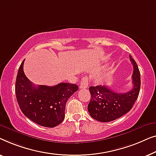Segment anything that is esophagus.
<instances>
[{
	"label": "esophagus",
	"mask_w": 156,
	"mask_h": 156,
	"mask_svg": "<svg viewBox=\"0 0 156 156\" xmlns=\"http://www.w3.org/2000/svg\"><path fill=\"white\" fill-rule=\"evenodd\" d=\"M87 85H88V79H87V77H83L80 82V89L87 88Z\"/></svg>",
	"instance_id": "obj_1"
}]
</instances>
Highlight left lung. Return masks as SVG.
Segmentation results:
<instances>
[{
    "label": "left lung",
    "mask_w": 156,
    "mask_h": 156,
    "mask_svg": "<svg viewBox=\"0 0 156 156\" xmlns=\"http://www.w3.org/2000/svg\"><path fill=\"white\" fill-rule=\"evenodd\" d=\"M129 58L133 67V87L131 90L120 93L102 85L89 87L91 99L87 109L95 120L102 122L114 121L130 111L137 100L141 87V75L134 59L131 55Z\"/></svg>",
    "instance_id": "1"
}]
</instances>
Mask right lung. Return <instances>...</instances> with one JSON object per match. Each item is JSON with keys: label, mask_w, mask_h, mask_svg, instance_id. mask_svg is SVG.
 Returning a JSON list of instances; mask_svg holds the SVG:
<instances>
[{"label": "right lung", "mask_w": 156, "mask_h": 156, "mask_svg": "<svg viewBox=\"0 0 156 156\" xmlns=\"http://www.w3.org/2000/svg\"><path fill=\"white\" fill-rule=\"evenodd\" d=\"M24 60L19 68L15 95L22 112L32 122L45 127H55L65 118L67 100L78 90L76 84L61 83L54 86L36 87L23 71Z\"/></svg>", "instance_id": "add662e5"}]
</instances>
